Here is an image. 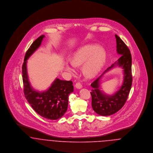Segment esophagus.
<instances>
[{
    "label": "esophagus",
    "mask_w": 153,
    "mask_h": 153,
    "mask_svg": "<svg viewBox=\"0 0 153 153\" xmlns=\"http://www.w3.org/2000/svg\"><path fill=\"white\" fill-rule=\"evenodd\" d=\"M75 88H77V89H81V88H82V85H81L79 82H77V83L75 84Z\"/></svg>",
    "instance_id": "obj_1"
}]
</instances>
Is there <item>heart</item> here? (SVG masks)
<instances>
[{
  "label": "heart",
  "mask_w": 153,
  "mask_h": 153,
  "mask_svg": "<svg viewBox=\"0 0 153 153\" xmlns=\"http://www.w3.org/2000/svg\"><path fill=\"white\" fill-rule=\"evenodd\" d=\"M106 60L105 51L95 45H88L79 48L71 59V63L66 64V69L74 72V66L85 64L82 71L85 76L89 78L96 76L101 71Z\"/></svg>",
  "instance_id": "obj_1"
}]
</instances>
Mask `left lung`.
I'll return each instance as SVG.
<instances>
[{
  "mask_svg": "<svg viewBox=\"0 0 153 153\" xmlns=\"http://www.w3.org/2000/svg\"><path fill=\"white\" fill-rule=\"evenodd\" d=\"M117 42V51L121 55L118 61L113 64L95 81L91 84L93 88L91 95L92 97V107L98 114L108 116L115 114L125 104L131 89L132 81L130 51L121 39L115 35ZM116 65L121 67L124 70V81L122 86L114 94H105L100 90V79L103 75Z\"/></svg>",
  "mask_w": 153,
  "mask_h": 153,
  "instance_id": "obj_1",
  "label": "left lung"
}]
</instances>
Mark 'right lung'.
Masks as SVG:
<instances>
[{"label":"right lung","mask_w":153,"mask_h":153,"mask_svg":"<svg viewBox=\"0 0 153 153\" xmlns=\"http://www.w3.org/2000/svg\"><path fill=\"white\" fill-rule=\"evenodd\" d=\"M45 37L40 36L27 49L22 65L23 92L32 108L42 117L55 120L61 118L65 113L68 105V96L74 91L71 81H64L58 78L46 91L39 92L31 87L28 79L26 63L28 58L40 46Z\"/></svg>","instance_id":"1"}]
</instances>
